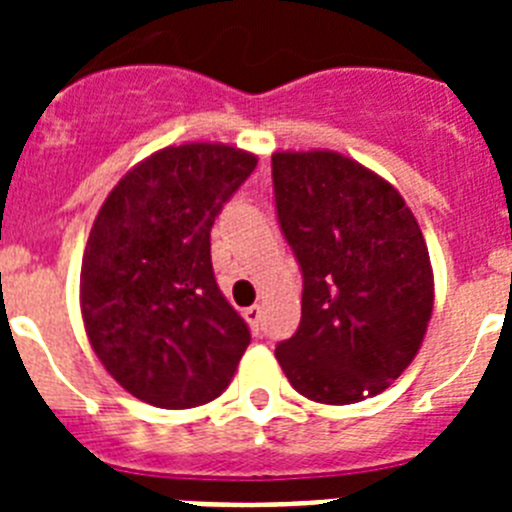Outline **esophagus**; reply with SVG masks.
<instances>
[{"instance_id": "esophagus-1", "label": "esophagus", "mask_w": 512, "mask_h": 512, "mask_svg": "<svg viewBox=\"0 0 512 512\" xmlns=\"http://www.w3.org/2000/svg\"><path fill=\"white\" fill-rule=\"evenodd\" d=\"M243 318L248 320V325H251L253 333H259V323H261V307L259 305H251L243 310Z\"/></svg>"}]
</instances>
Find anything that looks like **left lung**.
<instances>
[{"instance_id": "left-lung-1", "label": "left lung", "mask_w": 512, "mask_h": 512, "mask_svg": "<svg viewBox=\"0 0 512 512\" xmlns=\"http://www.w3.org/2000/svg\"><path fill=\"white\" fill-rule=\"evenodd\" d=\"M277 215L302 269V320L277 346L307 400L351 405L410 366L433 312L420 225L382 176L336 151L271 156Z\"/></svg>"}]
</instances>
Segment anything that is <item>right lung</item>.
Returning a JSON list of instances; mask_svg holds the SVG:
<instances>
[{
  "label": "right lung",
  "mask_w": 512,
  "mask_h": 512,
  "mask_svg": "<svg viewBox=\"0 0 512 512\" xmlns=\"http://www.w3.org/2000/svg\"><path fill=\"white\" fill-rule=\"evenodd\" d=\"M256 161L225 143L161 148L99 207L81 259V318L104 369L148 405L220 397L251 343L212 274L210 230Z\"/></svg>",
  "instance_id": "1"
}]
</instances>
